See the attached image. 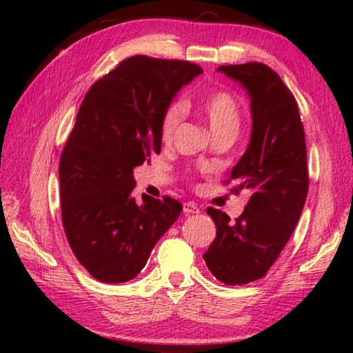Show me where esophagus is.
I'll list each match as a JSON object with an SVG mask.
<instances>
[{"instance_id": "1", "label": "esophagus", "mask_w": 353, "mask_h": 353, "mask_svg": "<svg viewBox=\"0 0 353 353\" xmlns=\"http://www.w3.org/2000/svg\"><path fill=\"white\" fill-rule=\"evenodd\" d=\"M183 213L185 214H196V213H199V208H198V205L193 204V202H185Z\"/></svg>"}]
</instances>
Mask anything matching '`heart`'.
<instances>
[{
	"mask_svg": "<svg viewBox=\"0 0 353 353\" xmlns=\"http://www.w3.org/2000/svg\"><path fill=\"white\" fill-rule=\"evenodd\" d=\"M201 110L207 118L213 135L225 130H236L241 123V110L235 97L225 90H214L201 101ZM185 115L182 101H172L165 107L160 118V137L165 143L172 140Z\"/></svg>",
	"mask_w": 353,
	"mask_h": 353,
	"instance_id": "heart-1",
	"label": "heart"
}]
</instances>
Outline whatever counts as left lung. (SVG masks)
I'll return each mask as SVG.
<instances>
[{"instance_id":"left-lung-1","label":"left lung","mask_w":353,"mask_h":353,"mask_svg":"<svg viewBox=\"0 0 353 353\" xmlns=\"http://www.w3.org/2000/svg\"><path fill=\"white\" fill-rule=\"evenodd\" d=\"M243 83L252 107V135L229 181L232 191L249 190L240 216L218 208L207 213L216 236L204 260L225 285H246L263 279L279 259L301 218L308 193L305 132L294 97L272 68L260 62L219 67Z\"/></svg>"}]
</instances>
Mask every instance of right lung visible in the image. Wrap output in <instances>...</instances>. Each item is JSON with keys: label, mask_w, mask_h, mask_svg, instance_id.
Returning <instances> with one entry per match:
<instances>
[{"label": "right lung", "mask_w": 353, "mask_h": 353, "mask_svg": "<svg viewBox=\"0 0 353 353\" xmlns=\"http://www.w3.org/2000/svg\"><path fill=\"white\" fill-rule=\"evenodd\" d=\"M199 65L149 56L124 59L90 87L59 163L65 235L77 261L104 283L134 279L181 214L163 196H132V171L160 154V118Z\"/></svg>", "instance_id": "add662e5"}]
</instances>
